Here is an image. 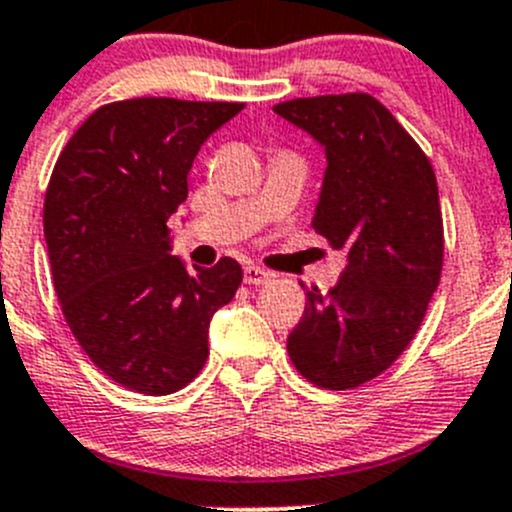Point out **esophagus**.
<instances>
[{
    "label": "esophagus",
    "mask_w": 512,
    "mask_h": 512,
    "mask_svg": "<svg viewBox=\"0 0 512 512\" xmlns=\"http://www.w3.org/2000/svg\"><path fill=\"white\" fill-rule=\"evenodd\" d=\"M267 280H270V272L260 270V267H255V265L245 267V283L247 285H262V283H267Z\"/></svg>",
    "instance_id": "esophagus-1"
}]
</instances>
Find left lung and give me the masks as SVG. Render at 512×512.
<instances>
[{"label": "left lung", "instance_id": "left-lung-1", "mask_svg": "<svg viewBox=\"0 0 512 512\" xmlns=\"http://www.w3.org/2000/svg\"><path fill=\"white\" fill-rule=\"evenodd\" d=\"M272 111L326 148L313 229L346 252L336 288L308 290L288 336L295 369L346 391L384 374L412 343L444 260L437 176L419 143L369 93L315 95Z\"/></svg>", "mask_w": 512, "mask_h": 512}]
</instances>
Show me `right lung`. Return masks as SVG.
Here are the masks:
<instances>
[{
	"label": "right lung",
	"instance_id": "obj_1",
	"mask_svg": "<svg viewBox=\"0 0 512 512\" xmlns=\"http://www.w3.org/2000/svg\"><path fill=\"white\" fill-rule=\"evenodd\" d=\"M242 103L131 98L100 105L57 156L45 194L47 255L65 323L108 379L166 396L197 379L209 321L242 267L186 270L169 255L171 214L202 143Z\"/></svg>",
	"mask_w": 512,
	"mask_h": 512
}]
</instances>
